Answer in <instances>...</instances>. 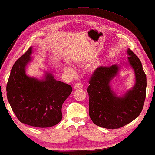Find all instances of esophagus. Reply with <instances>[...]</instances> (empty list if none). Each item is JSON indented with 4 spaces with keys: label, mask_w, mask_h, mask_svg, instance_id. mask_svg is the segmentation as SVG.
Returning <instances> with one entry per match:
<instances>
[{
    "label": "esophagus",
    "mask_w": 155,
    "mask_h": 155,
    "mask_svg": "<svg viewBox=\"0 0 155 155\" xmlns=\"http://www.w3.org/2000/svg\"><path fill=\"white\" fill-rule=\"evenodd\" d=\"M83 88V84L81 83H77L74 85V89H81Z\"/></svg>",
    "instance_id": "esophagus-1"
}]
</instances>
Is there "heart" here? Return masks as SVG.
Returning a JSON list of instances; mask_svg holds the SVG:
<instances>
[{
    "label": "heart",
    "mask_w": 155,
    "mask_h": 155,
    "mask_svg": "<svg viewBox=\"0 0 155 155\" xmlns=\"http://www.w3.org/2000/svg\"><path fill=\"white\" fill-rule=\"evenodd\" d=\"M63 69L65 72H68L69 74H73L74 73V69L72 68L70 65L68 64H64L63 66Z\"/></svg>",
    "instance_id": "heart-1"
}]
</instances>
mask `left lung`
Masks as SVG:
<instances>
[{
  "label": "left lung",
  "mask_w": 155,
  "mask_h": 155,
  "mask_svg": "<svg viewBox=\"0 0 155 155\" xmlns=\"http://www.w3.org/2000/svg\"><path fill=\"white\" fill-rule=\"evenodd\" d=\"M128 63L134 69L135 84L123 97H117L110 83L118 74L120 66L99 67L90 78L87 88L89 96V116L101 127L116 129L139 117L146 98L147 77L137 56L128 48Z\"/></svg>",
  "instance_id": "1"
}]
</instances>
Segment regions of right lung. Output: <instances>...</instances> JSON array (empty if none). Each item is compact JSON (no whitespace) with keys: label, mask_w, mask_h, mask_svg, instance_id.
Returning <instances> with one entry per match:
<instances>
[{"label":"right lung","mask_w":155,"mask_h":155,"mask_svg":"<svg viewBox=\"0 0 155 155\" xmlns=\"http://www.w3.org/2000/svg\"><path fill=\"white\" fill-rule=\"evenodd\" d=\"M29 48L13 65L6 85V96L21 123L38 128L57 124L62 120V105L72 88L47 72L42 80L28 77L26 67L31 61Z\"/></svg>","instance_id":"obj_1"}]
</instances>
